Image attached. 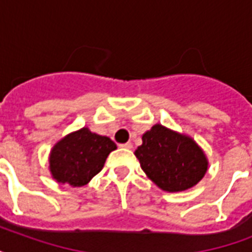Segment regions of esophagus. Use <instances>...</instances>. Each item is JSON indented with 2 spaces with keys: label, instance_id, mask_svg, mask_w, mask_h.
<instances>
[{
  "label": "esophagus",
  "instance_id": "obj_1",
  "mask_svg": "<svg viewBox=\"0 0 252 252\" xmlns=\"http://www.w3.org/2000/svg\"><path fill=\"white\" fill-rule=\"evenodd\" d=\"M120 148H124V149H132V142H126V144H120Z\"/></svg>",
  "mask_w": 252,
  "mask_h": 252
}]
</instances>
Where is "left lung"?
<instances>
[{
	"label": "left lung",
	"instance_id": "8db88e82",
	"mask_svg": "<svg viewBox=\"0 0 252 252\" xmlns=\"http://www.w3.org/2000/svg\"><path fill=\"white\" fill-rule=\"evenodd\" d=\"M134 156L158 187L167 192L188 189L203 179L208 168L205 154L192 138L154 126L142 136Z\"/></svg>",
	"mask_w": 252,
	"mask_h": 252
}]
</instances>
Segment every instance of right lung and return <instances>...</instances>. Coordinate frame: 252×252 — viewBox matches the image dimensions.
<instances>
[{"mask_svg":"<svg viewBox=\"0 0 252 252\" xmlns=\"http://www.w3.org/2000/svg\"><path fill=\"white\" fill-rule=\"evenodd\" d=\"M115 149L116 144L111 138L82 128L53 146L49 157L51 174L59 183L85 186L102 170L108 154Z\"/></svg>","mask_w":252,"mask_h":252,"instance_id":"obj_1","label":"right lung"}]
</instances>
